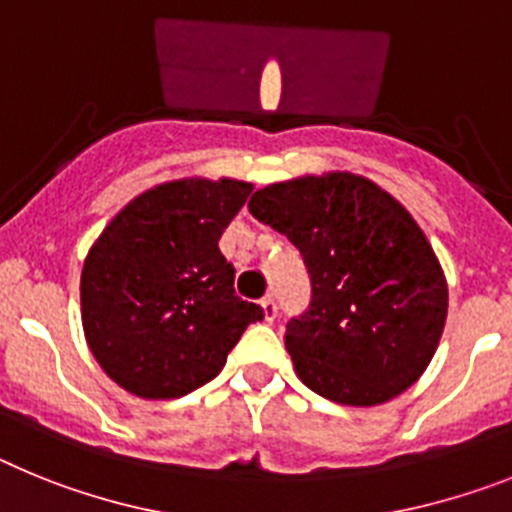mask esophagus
<instances>
[{"label":"esophagus","mask_w":512,"mask_h":512,"mask_svg":"<svg viewBox=\"0 0 512 512\" xmlns=\"http://www.w3.org/2000/svg\"><path fill=\"white\" fill-rule=\"evenodd\" d=\"M260 306H262V314H265V319H268V322H273L275 314H278V304H275L273 296H265V299L260 301Z\"/></svg>","instance_id":"34e87169"}]
</instances>
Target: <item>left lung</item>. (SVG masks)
Masks as SVG:
<instances>
[{
  "label": "left lung",
  "instance_id": "left-lung-1",
  "mask_svg": "<svg viewBox=\"0 0 512 512\" xmlns=\"http://www.w3.org/2000/svg\"><path fill=\"white\" fill-rule=\"evenodd\" d=\"M250 213L301 252L309 309L286 324L299 379L322 397L373 407L428 368L448 314L441 262L407 208L350 172L257 190Z\"/></svg>",
  "mask_w": 512,
  "mask_h": 512
}]
</instances>
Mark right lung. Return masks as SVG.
I'll list each match as a JSON object with an SVG mask.
<instances>
[{
	"label": "right lung",
	"mask_w": 512,
	"mask_h": 512,
	"mask_svg": "<svg viewBox=\"0 0 512 512\" xmlns=\"http://www.w3.org/2000/svg\"><path fill=\"white\" fill-rule=\"evenodd\" d=\"M252 193L239 180H175L133 198L82 268V324L110 379L144 399H177L216 379L265 314L234 293L219 250Z\"/></svg>",
	"instance_id": "add662e5"
}]
</instances>
